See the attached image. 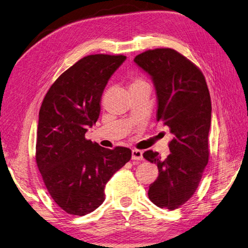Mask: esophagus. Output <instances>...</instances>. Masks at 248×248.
Here are the masks:
<instances>
[{"mask_svg": "<svg viewBox=\"0 0 248 248\" xmlns=\"http://www.w3.org/2000/svg\"><path fill=\"white\" fill-rule=\"evenodd\" d=\"M142 151L137 150V149H133L132 150V159L133 160H142Z\"/></svg>", "mask_w": 248, "mask_h": 248, "instance_id": "34e87169", "label": "esophagus"}]
</instances>
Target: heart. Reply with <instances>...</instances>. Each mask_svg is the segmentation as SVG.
Returning <instances> with one entry per match:
<instances>
[{"instance_id": "heart-1", "label": "heart", "mask_w": 248, "mask_h": 248, "mask_svg": "<svg viewBox=\"0 0 248 248\" xmlns=\"http://www.w3.org/2000/svg\"><path fill=\"white\" fill-rule=\"evenodd\" d=\"M144 84H147V82H145L143 79L139 78H137V76H135V78H133L132 80H131L130 88H131V90H132V89H134V88L139 87V86H141V85H144Z\"/></svg>"}]
</instances>
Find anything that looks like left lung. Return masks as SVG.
<instances>
[{"label":"left lung","mask_w":248,"mask_h":248,"mask_svg":"<svg viewBox=\"0 0 248 248\" xmlns=\"http://www.w3.org/2000/svg\"><path fill=\"white\" fill-rule=\"evenodd\" d=\"M134 62L154 82L157 120L174 135L167 159L152 150L143 153L159 173L148 196L158 207L173 211L194 195L208 162L211 96L200 69L174 49L148 50Z\"/></svg>","instance_id":"obj_1"}]
</instances>
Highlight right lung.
<instances>
[{
    "label": "right lung",
    "instance_id": "1",
    "mask_svg": "<svg viewBox=\"0 0 248 248\" xmlns=\"http://www.w3.org/2000/svg\"><path fill=\"white\" fill-rule=\"evenodd\" d=\"M124 55H88L50 87L40 113L35 159L50 196L62 211L84 216L105 201V186L131 159L128 148L110 150L85 137L100 113L101 95Z\"/></svg>",
    "mask_w": 248,
    "mask_h": 248
}]
</instances>
